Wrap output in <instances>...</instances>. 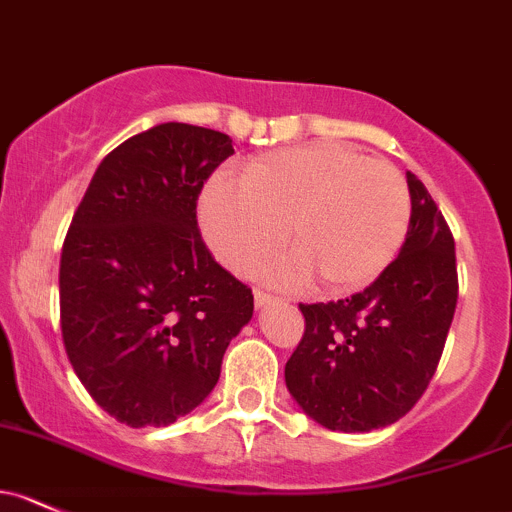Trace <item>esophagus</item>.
<instances>
[{"instance_id":"34e87169","label":"esophagus","mask_w":512,"mask_h":512,"mask_svg":"<svg viewBox=\"0 0 512 512\" xmlns=\"http://www.w3.org/2000/svg\"><path fill=\"white\" fill-rule=\"evenodd\" d=\"M274 301H277V297H274V294H270V292H260V289L255 292V306H257V309H262V306H270V304H274Z\"/></svg>"}]
</instances>
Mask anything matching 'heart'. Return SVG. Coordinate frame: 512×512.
Returning <instances> with one entry per match:
<instances>
[{"label":"heart","instance_id":"heart-1","mask_svg":"<svg viewBox=\"0 0 512 512\" xmlns=\"http://www.w3.org/2000/svg\"><path fill=\"white\" fill-rule=\"evenodd\" d=\"M242 186L218 176L203 188L198 220L208 245L250 277L284 245L294 252L267 270L282 287L316 279L326 294L368 287L410 230V188L400 169L341 144H304L247 161Z\"/></svg>","mask_w":512,"mask_h":512}]
</instances>
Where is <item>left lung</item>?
Here are the masks:
<instances>
[{
	"label": "left lung",
	"mask_w": 512,
	"mask_h": 512,
	"mask_svg": "<svg viewBox=\"0 0 512 512\" xmlns=\"http://www.w3.org/2000/svg\"><path fill=\"white\" fill-rule=\"evenodd\" d=\"M407 186L410 230L392 265L353 297L299 304L306 328L284 380L301 410L333 432H373L405 417L427 390L454 319V238L412 171Z\"/></svg>",
	"instance_id": "left-lung-1"
}]
</instances>
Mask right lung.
Wrapping results in <instances>:
<instances>
[{"label":"right lung","mask_w":512,"mask_h":512,"mask_svg":"<svg viewBox=\"0 0 512 512\" xmlns=\"http://www.w3.org/2000/svg\"><path fill=\"white\" fill-rule=\"evenodd\" d=\"M235 154L215 129L164 122L100 161L61 252V331L75 375L127 427L196 410L252 319V289L213 260L196 201Z\"/></svg>","instance_id":"add662e5"}]
</instances>
